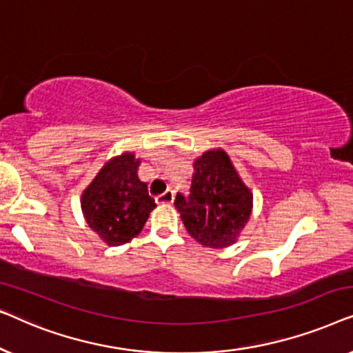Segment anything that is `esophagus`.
Listing matches in <instances>:
<instances>
[{
  "label": "esophagus",
  "mask_w": 353,
  "mask_h": 353,
  "mask_svg": "<svg viewBox=\"0 0 353 353\" xmlns=\"http://www.w3.org/2000/svg\"><path fill=\"white\" fill-rule=\"evenodd\" d=\"M173 197H175L173 196V191L167 190L165 192H162V194L156 196V201H157V204H172Z\"/></svg>",
  "instance_id": "1"
}]
</instances>
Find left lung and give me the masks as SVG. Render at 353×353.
Wrapping results in <instances>:
<instances>
[{
  "label": "left lung",
  "instance_id": "obj_1",
  "mask_svg": "<svg viewBox=\"0 0 353 353\" xmlns=\"http://www.w3.org/2000/svg\"><path fill=\"white\" fill-rule=\"evenodd\" d=\"M175 205L197 243L223 249L236 243L252 212V192L225 151L204 152L194 162L190 194L178 192Z\"/></svg>",
  "mask_w": 353,
  "mask_h": 353
}]
</instances>
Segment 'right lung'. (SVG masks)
I'll return each instance as SVG.
<instances>
[{
	"label": "right lung",
	"instance_id": "right-lung-1",
	"mask_svg": "<svg viewBox=\"0 0 353 353\" xmlns=\"http://www.w3.org/2000/svg\"><path fill=\"white\" fill-rule=\"evenodd\" d=\"M138 165L133 154L110 159L81 196L86 223L109 245H122L141 233L156 207L138 178Z\"/></svg>",
	"mask_w": 353,
	"mask_h": 353
}]
</instances>
